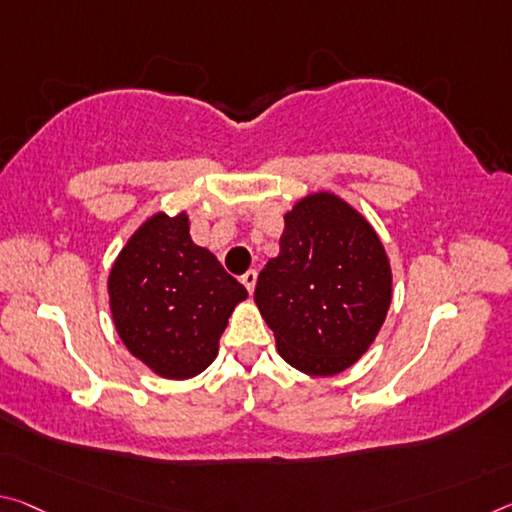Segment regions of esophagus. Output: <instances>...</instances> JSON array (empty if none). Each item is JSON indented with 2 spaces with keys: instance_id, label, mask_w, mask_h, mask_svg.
I'll return each mask as SVG.
<instances>
[{
  "instance_id": "1",
  "label": "esophagus",
  "mask_w": 512,
  "mask_h": 512,
  "mask_svg": "<svg viewBox=\"0 0 512 512\" xmlns=\"http://www.w3.org/2000/svg\"><path fill=\"white\" fill-rule=\"evenodd\" d=\"M241 282H243V287L248 289V294H253V291H255V285H257V273H255V271L243 273V275H241Z\"/></svg>"
}]
</instances>
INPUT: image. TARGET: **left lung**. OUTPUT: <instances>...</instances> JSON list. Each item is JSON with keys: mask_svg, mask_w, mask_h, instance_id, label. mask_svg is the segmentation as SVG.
<instances>
[{"mask_svg": "<svg viewBox=\"0 0 512 512\" xmlns=\"http://www.w3.org/2000/svg\"><path fill=\"white\" fill-rule=\"evenodd\" d=\"M255 303L282 360L307 376H337L387 319L392 266L383 241L337 193H307L285 214L280 253L259 273Z\"/></svg>", "mask_w": 512, "mask_h": 512, "instance_id": "8db88e82", "label": "left lung"}]
</instances>
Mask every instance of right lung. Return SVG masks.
I'll list each match as a JSON object with an SVG mask.
<instances>
[{
  "label": "right lung",
  "mask_w": 512,
  "mask_h": 512,
  "mask_svg": "<svg viewBox=\"0 0 512 512\" xmlns=\"http://www.w3.org/2000/svg\"><path fill=\"white\" fill-rule=\"evenodd\" d=\"M189 214L157 212L136 227L113 262L109 307L127 351L152 373L186 380L218 355V339L246 287L214 253L193 243Z\"/></svg>",
  "instance_id": "obj_1"
}]
</instances>
